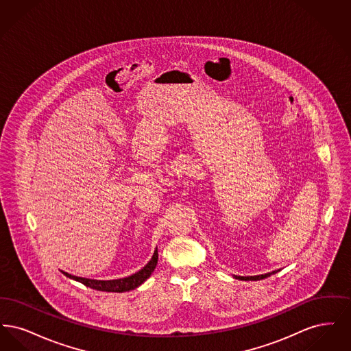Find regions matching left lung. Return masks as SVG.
<instances>
[{
	"label": "left lung",
	"instance_id": "8db88e82",
	"mask_svg": "<svg viewBox=\"0 0 351 351\" xmlns=\"http://www.w3.org/2000/svg\"><path fill=\"white\" fill-rule=\"evenodd\" d=\"M279 271L280 269H276V271L268 272V274H265V275H256V276H237V275H234V278L239 279V280H262V279H266L268 276H271V275H274V274H276Z\"/></svg>",
	"mask_w": 351,
	"mask_h": 351
}]
</instances>
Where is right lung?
<instances>
[{
	"instance_id": "1",
	"label": "right lung",
	"mask_w": 351,
	"mask_h": 351,
	"mask_svg": "<svg viewBox=\"0 0 351 351\" xmlns=\"http://www.w3.org/2000/svg\"><path fill=\"white\" fill-rule=\"evenodd\" d=\"M158 263V250L154 251V255L150 259V262L139 269L138 272H135L133 275L128 276V278H122V279H114V280H95V279H86V278H79L75 275H71L68 272L62 271L67 278L73 279L79 283H83L84 285L102 291V292H128L135 289L136 287H139L143 282H146L150 278L152 271L156 267Z\"/></svg>"
}]
</instances>
